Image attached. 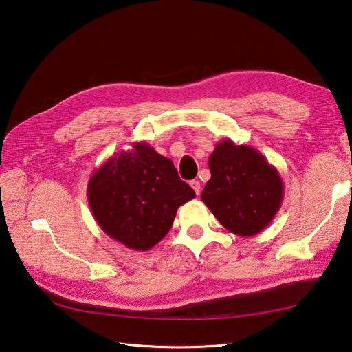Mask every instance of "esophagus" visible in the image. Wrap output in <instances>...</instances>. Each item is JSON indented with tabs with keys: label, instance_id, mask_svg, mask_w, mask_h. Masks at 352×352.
I'll list each match as a JSON object with an SVG mask.
<instances>
[{
	"label": "esophagus",
	"instance_id": "1",
	"mask_svg": "<svg viewBox=\"0 0 352 352\" xmlns=\"http://www.w3.org/2000/svg\"><path fill=\"white\" fill-rule=\"evenodd\" d=\"M190 185H191V188L196 191V195L199 196L200 195V182L199 181H191Z\"/></svg>",
	"mask_w": 352,
	"mask_h": 352
}]
</instances>
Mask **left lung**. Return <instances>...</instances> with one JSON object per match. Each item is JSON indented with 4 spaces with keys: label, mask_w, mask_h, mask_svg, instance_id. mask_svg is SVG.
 I'll return each instance as SVG.
<instances>
[{
    "label": "left lung",
    "mask_w": 352,
    "mask_h": 352,
    "mask_svg": "<svg viewBox=\"0 0 352 352\" xmlns=\"http://www.w3.org/2000/svg\"><path fill=\"white\" fill-rule=\"evenodd\" d=\"M211 179L202 191L204 204L229 232L252 236L266 228L284 197L278 170L258 150L223 140L210 160Z\"/></svg>",
    "instance_id": "obj_1"
}]
</instances>
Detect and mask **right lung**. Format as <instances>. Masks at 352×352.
<instances>
[{
	"label": "right lung",
	"mask_w": 352,
	"mask_h": 352,
	"mask_svg": "<svg viewBox=\"0 0 352 352\" xmlns=\"http://www.w3.org/2000/svg\"><path fill=\"white\" fill-rule=\"evenodd\" d=\"M88 202L106 235L129 249H152L173 226L177 208L196 197L168 157L147 142L111 156L92 173Z\"/></svg>",
	"instance_id": "obj_1"
}]
</instances>
